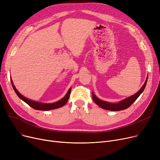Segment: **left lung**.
Segmentation results:
<instances>
[{"label": "left lung", "instance_id": "8db88e82", "mask_svg": "<svg viewBox=\"0 0 160 160\" xmlns=\"http://www.w3.org/2000/svg\"><path fill=\"white\" fill-rule=\"evenodd\" d=\"M147 80H148V76H147V78L145 81V83L144 84L142 87L141 88V89L137 93H135L134 95L122 100V101H121L119 103H109V102H105V101H102V100L98 99L95 95H94V93L92 92L93 100V102H95L98 106H99L100 108H102L106 110L117 111H121V110L126 109L128 108H129L130 106H131L136 101V100L137 99V98L140 96V94L143 92L144 88L146 87V83H147Z\"/></svg>", "mask_w": 160, "mask_h": 160}]
</instances>
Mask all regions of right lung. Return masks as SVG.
Instances as JSON below:
<instances>
[{
    "mask_svg": "<svg viewBox=\"0 0 160 160\" xmlns=\"http://www.w3.org/2000/svg\"><path fill=\"white\" fill-rule=\"evenodd\" d=\"M11 80V83L12 85L13 89L15 91L16 93L17 94V96H18L21 99H22L23 102H26L27 104H28L30 107H32L33 109H36V110H41V111H48V110H51V109H57V108H61L62 106H64L65 104H66L68 102V100L69 99L70 95V92H71V88H70L69 90L68 91L67 93L66 94L62 99H61L59 101L53 103H40V102H34L32 101V100L28 99V98L23 97L22 95L18 92L13 84L12 80V79H10Z\"/></svg>",
    "mask_w": 160,
    "mask_h": 160,
    "instance_id": "obj_1",
    "label": "right lung"
}]
</instances>
